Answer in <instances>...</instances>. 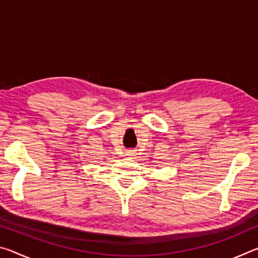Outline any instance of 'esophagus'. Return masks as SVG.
I'll use <instances>...</instances> for the list:
<instances>
[{"label": "esophagus", "instance_id": "esophagus-1", "mask_svg": "<svg viewBox=\"0 0 258 258\" xmlns=\"http://www.w3.org/2000/svg\"><path fill=\"white\" fill-rule=\"evenodd\" d=\"M126 156L134 157L135 156V151L134 150H127V151H126Z\"/></svg>", "mask_w": 258, "mask_h": 258}]
</instances>
